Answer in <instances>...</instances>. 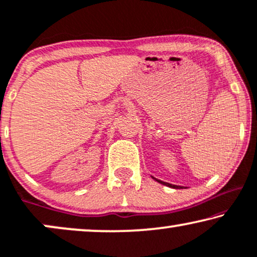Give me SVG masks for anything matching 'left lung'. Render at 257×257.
<instances>
[{
	"mask_svg": "<svg viewBox=\"0 0 257 257\" xmlns=\"http://www.w3.org/2000/svg\"><path fill=\"white\" fill-rule=\"evenodd\" d=\"M154 180H156L157 182L159 183H162V184H164V186H167V187H170V188H175V189H179V188H181L180 186H174V184H170V183H167V182H163V181H160V180H157V179H155V177H153Z\"/></svg>",
	"mask_w": 257,
	"mask_h": 257,
	"instance_id": "1",
	"label": "left lung"
}]
</instances>
